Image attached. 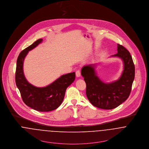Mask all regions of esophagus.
Wrapping results in <instances>:
<instances>
[{
	"mask_svg": "<svg viewBox=\"0 0 149 149\" xmlns=\"http://www.w3.org/2000/svg\"><path fill=\"white\" fill-rule=\"evenodd\" d=\"M81 75V73H80V70H77L76 71V76L77 77H80Z\"/></svg>",
	"mask_w": 149,
	"mask_h": 149,
	"instance_id": "1",
	"label": "esophagus"
}]
</instances>
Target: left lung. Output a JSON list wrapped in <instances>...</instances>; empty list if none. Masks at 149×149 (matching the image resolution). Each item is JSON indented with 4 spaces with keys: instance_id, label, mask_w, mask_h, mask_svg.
I'll use <instances>...</instances> for the list:
<instances>
[{
    "instance_id": "left-lung-1",
    "label": "left lung",
    "mask_w": 149,
    "mask_h": 149,
    "mask_svg": "<svg viewBox=\"0 0 149 149\" xmlns=\"http://www.w3.org/2000/svg\"><path fill=\"white\" fill-rule=\"evenodd\" d=\"M118 53L112 57L122 60L124 70L118 80L105 83L97 76L96 66L83 67L81 74L86 83V95L89 102L100 109L111 110L121 105L130 96L134 79L135 68L131 55L122 45L118 44Z\"/></svg>"
}]
</instances>
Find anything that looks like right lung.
Instances as JSON below:
<instances>
[{
  "label": "right lung",
  "instance_id": "right-lung-1",
  "mask_svg": "<svg viewBox=\"0 0 149 149\" xmlns=\"http://www.w3.org/2000/svg\"><path fill=\"white\" fill-rule=\"evenodd\" d=\"M42 41V39L37 40L19 53L17 60L15 80L22 100L27 106L38 111L47 112L56 109L61 104L67 88L75 80V73L73 72L63 75L44 87H36L29 83L24 74V61L28 52Z\"/></svg>",
  "mask_w": 149,
  "mask_h": 149
}]
</instances>
